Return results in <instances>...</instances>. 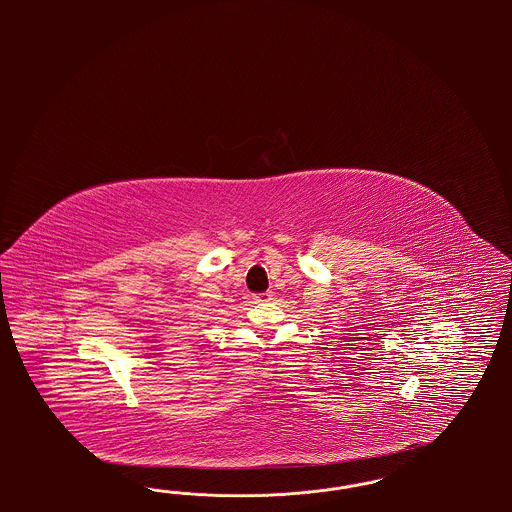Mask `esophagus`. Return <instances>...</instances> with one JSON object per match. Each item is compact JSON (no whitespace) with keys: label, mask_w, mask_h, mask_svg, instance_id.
<instances>
[{"label":"esophagus","mask_w":512,"mask_h":512,"mask_svg":"<svg viewBox=\"0 0 512 512\" xmlns=\"http://www.w3.org/2000/svg\"><path fill=\"white\" fill-rule=\"evenodd\" d=\"M251 299H253V303H265V301L272 299V292L257 293V295H253Z\"/></svg>","instance_id":"obj_1"}]
</instances>
